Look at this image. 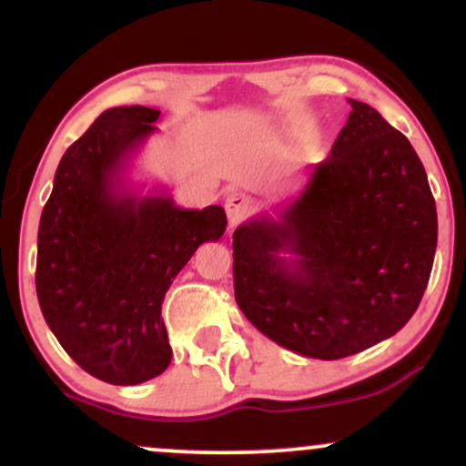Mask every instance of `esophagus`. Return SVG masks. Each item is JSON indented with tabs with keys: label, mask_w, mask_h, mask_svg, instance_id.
Here are the masks:
<instances>
[{
	"label": "esophagus",
	"mask_w": 466,
	"mask_h": 466,
	"mask_svg": "<svg viewBox=\"0 0 466 466\" xmlns=\"http://www.w3.org/2000/svg\"><path fill=\"white\" fill-rule=\"evenodd\" d=\"M226 210H228V218H229V226L237 228L240 221H245L254 210V201L251 197L245 195V192H232L226 201Z\"/></svg>",
	"instance_id": "esophagus-1"
}]
</instances>
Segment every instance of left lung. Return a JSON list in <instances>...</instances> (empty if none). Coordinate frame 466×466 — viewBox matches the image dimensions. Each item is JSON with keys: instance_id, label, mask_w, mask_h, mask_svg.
<instances>
[{"instance_id": "left-lung-1", "label": "left lung", "mask_w": 466, "mask_h": 466, "mask_svg": "<svg viewBox=\"0 0 466 466\" xmlns=\"http://www.w3.org/2000/svg\"><path fill=\"white\" fill-rule=\"evenodd\" d=\"M276 217L234 229V296L260 333L313 360H341L399 333L434 265L438 218L403 133L370 105Z\"/></svg>"}]
</instances>
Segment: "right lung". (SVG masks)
Here are the masks:
<instances>
[{
  "mask_svg": "<svg viewBox=\"0 0 466 466\" xmlns=\"http://www.w3.org/2000/svg\"><path fill=\"white\" fill-rule=\"evenodd\" d=\"M157 109L114 106L61 157L36 240V298L74 361L100 381L137 386L168 368L162 302L197 248L228 226L221 206L186 210L166 188L127 181L157 131Z\"/></svg>",
  "mask_w": 466,
  "mask_h": 466,
  "instance_id": "right-lung-1",
  "label": "right lung"
}]
</instances>
